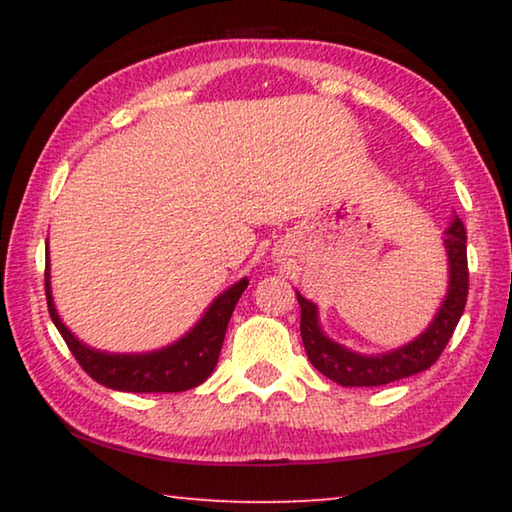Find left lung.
<instances>
[{"label": "left lung", "mask_w": 512, "mask_h": 512, "mask_svg": "<svg viewBox=\"0 0 512 512\" xmlns=\"http://www.w3.org/2000/svg\"><path fill=\"white\" fill-rule=\"evenodd\" d=\"M465 241V225L461 219H454L445 230L449 289L443 305L418 339L386 354H359L329 339L320 329L318 307L296 291L300 302V336L311 366L341 386H384L431 368L452 339L467 302L470 273Z\"/></svg>", "instance_id": "1"}]
</instances>
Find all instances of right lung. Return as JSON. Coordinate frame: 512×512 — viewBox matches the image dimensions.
<instances>
[{
	"mask_svg": "<svg viewBox=\"0 0 512 512\" xmlns=\"http://www.w3.org/2000/svg\"><path fill=\"white\" fill-rule=\"evenodd\" d=\"M246 287L248 280L241 277L237 284H232L207 307L203 318L189 329L183 339L167 345V348L142 354H110L85 345L65 327L56 311L54 296H51L49 255L45 268L49 316L65 339L69 352L94 381L112 388V391L124 393H180L203 384L219 361L225 329H228L232 311H235L237 300Z\"/></svg>",
	"mask_w": 512,
	"mask_h": 512,
	"instance_id": "1",
	"label": "right lung"
}]
</instances>
